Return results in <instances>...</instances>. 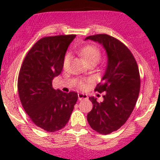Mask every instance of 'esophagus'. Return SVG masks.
Instances as JSON below:
<instances>
[{"label": "esophagus", "mask_w": 160, "mask_h": 160, "mask_svg": "<svg viewBox=\"0 0 160 160\" xmlns=\"http://www.w3.org/2000/svg\"><path fill=\"white\" fill-rule=\"evenodd\" d=\"M78 100H82V99H87V98H88V96H87V94H83V93H78Z\"/></svg>", "instance_id": "esophagus-1"}]
</instances>
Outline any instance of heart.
<instances>
[{
  "label": "heart",
  "instance_id": "1",
  "mask_svg": "<svg viewBox=\"0 0 160 160\" xmlns=\"http://www.w3.org/2000/svg\"><path fill=\"white\" fill-rule=\"evenodd\" d=\"M80 54L82 55V57L84 58L86 61V62L88 64L90 62H96L97 63L98 61L101 58V52H100L99 49L94 46H86L80 50ZM70 58V53H66V56L64 58V61H63V64L64 66H66L69 64ZM79 86L82 87L84 86V83L82 82H79Z\"/></svg>",
  "mask_w": 160,
  "mask_h": 160
}]
</instances>
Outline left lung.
<instances>
[{
    "mask_svg": "<svg viewBox=\"0 0 160 160\" xmlns=\"http://www.w3.org/2000/svg\"><path fill=\"white\" fill-rule=\"evenodd\" d=\"M102 45L107 54L105 73L95 90L105 92L103 101L98 102L89 98L93 108L87 121L93 130L108 135L119 129L135 108L140 90V76L135 58L127 46L107 34H95L86 38Z\"/></svg>",
    "mask_w": 160,
    "mask_h": 160,
    "instance_id": "left-lung-1",
    "label": "left lung"
}]
</instances>
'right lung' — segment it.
<instances>
[{"label": "right lung", "instance_id": "right-lung-1", "mask_svg": "<svg viewBox=\"0 0 160 160\" xmlns=\"http://www.w3.org/2000/svg\"><path fill=\"white\" fill-rule=\"evenodd\" d=\"M76 35L45 37L25 56L19 72L18 89L24 110L32 122L48 132L62 129L68 122L78 94L54 90L53 79L63 68L67 48Z\"/></svg>", "mask_w": 160, "mask_h": 160}]
</instances>
